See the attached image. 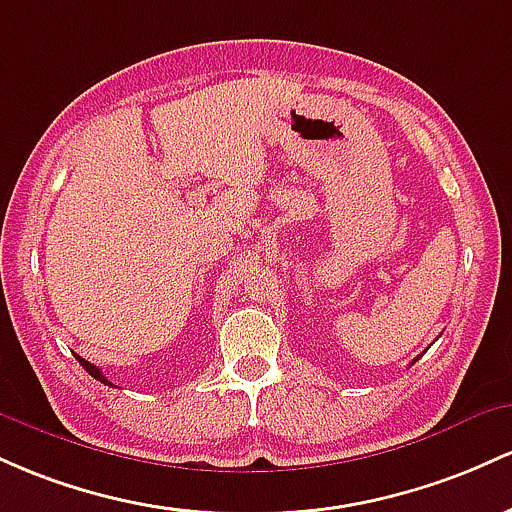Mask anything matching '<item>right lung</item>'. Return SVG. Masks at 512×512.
Masks as SVG:
<instances>
[{"label": "right lung", "mask_w": 512, "mask_h": 512, "mask_svg": "<svg viewBox=\"0 0 512 512\" xmlns=\"http://www.w3.org/2000/svg\"><path fill=\"white\" fill-rule=\"evenodd\" d=\"M77 360H79V365H82V367H84V370H86V372H89V375H91V377H94V380H99V382H103V384H108V387H113V384L106 380V375H103V372L99 370V367H96V365H91V363H89V360L79 358V355H77Z\"/></svg>", "instance_id": "right-lung-1"}]
</instances>
